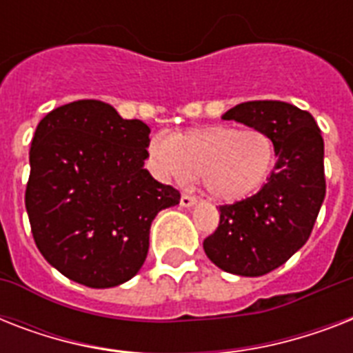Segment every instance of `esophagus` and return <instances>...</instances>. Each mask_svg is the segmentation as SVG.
<instances>
[{
  "instance_id": "1",
  "label": "esophagus",
  "mask_w": 353,
  "mask_h": 353,
  "mask_svg": "<svg viewBox=\"0 0 353 353\" xmlns=\"http://www.w3.org/2000/svg\"><path fill=\"white\" fill-rule=\"evenodd\" d=\"M196 201H198V198H196V196H192V194H181V205H183V207H192Z\"/></svg>"
}]
</instances>
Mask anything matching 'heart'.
<instances>
[{
  "label": "heart",
  "instance_id": "b5f03b06",
  "mask_svg": "<svg viewBox=\"0 0 353 353\" xmlns=\"http://www.w3.org/2000/svg\"><path fill=\"white\" fill-rule=\"evenodd\" d=\"M148 154L163 179L187 183L199 174L214 198L240 201L265 185L276 161V144L260 128L210 124L154 137Z\"/></svg>",
  "mask_w": 353,
  "mask_h": 353
}]
</instances>
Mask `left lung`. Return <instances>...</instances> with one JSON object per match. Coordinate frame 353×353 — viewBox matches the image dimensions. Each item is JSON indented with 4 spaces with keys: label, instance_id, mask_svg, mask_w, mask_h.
Wrapping results in <instances>:
<instances>
[{
    "label": "left lung",
    "instance_id": "obj_1",
    "mask_svg": "<svg viewBox=\"0 0 353 353\" xmlns=\"http://www.w3.org/2000/svg\"><path fill=\"white\" fill-rule=\"evenodd\" d=\"M223 119L268 132L279 161L256 194L220 205V223L203 249L227 273L262 276L288 262L312 234L326 196L324 141L315 119L288 102H243Z\"/></svg>",
    "mask_w": 353,
    "mask_h": 353
}]
</instances>
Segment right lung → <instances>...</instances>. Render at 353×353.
<instances>
[{"mask_svg": "<svg viewBox=\"0 0 353 353\" xmlns=\"http://www.w3.org/2000/svg\"><path fill=\"white\" fill-rule=\"evenodd\" d=\"M150 128L102 101L47 113L30 144L25 209L47 262L88 288H113L146 260L157 212L179 190L143 168Z\"/></svg>", "mask_w": 353, "mask_h": 353, "instance_id": "1", "label": "right lung"}]
</instances>
